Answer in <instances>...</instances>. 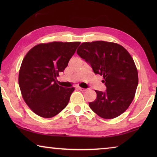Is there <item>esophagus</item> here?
<instances>
[{
  "label": "esophagus",
  "mask_w": 157,
  "mask_h": 157,
  "mask_svg": "<svg viewBox=\"0 0 157 157\" xmlns=\"http://www.w3.org/2000/svg\"><path fill=\"white\" fill-rule=\"evenodd\" d=\"M78 89H79V90H80V91H86V89L81 88V87H78Z\"/></svg>",
  "instance_id": "1"
}]
</instances>
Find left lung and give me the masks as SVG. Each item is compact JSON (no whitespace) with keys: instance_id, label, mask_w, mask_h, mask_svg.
I'll return each instance as SVG.
<instances>
[{"instance_id":"1","label":"left lung","mask_w":157,"mask_h":157,"mask_svg":"<svg viewBox=\"0 0 157 157\" xmlns=\"http://www.w3.org/2000/svg\"><path fill=\"white\" fill-rule=\"evenodd\" d=\"M77 53L95 74L103 76L107 87L105 92L95 90L97 98L89 103L90 108L105 119L121 115L134 100L139 83L136 66L128 51L118 44L96 41L82 43Z\"/></svg>"}]
</instances>
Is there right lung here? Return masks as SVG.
Instances as JSON below:
<instances>
[{
    "mask_svg": "<svg viewBox=\"0 0 157 157\" xmlns=\"http://www.w3.org/2000/svg\"><path fill=\"white\" fill-rule=\"evenodd\" d=\"M79 44L58 41L40 44L23 58L18 84L23 100L36 115L52 118L67 106L75 88H63L57 84L56 79L67 67Z\"/></svg>",
    "mask_w": 157,
    "mask_h": 157,
    "instance_id": "right-lung-1",
    "label": "right lung"
}]
</instances>
